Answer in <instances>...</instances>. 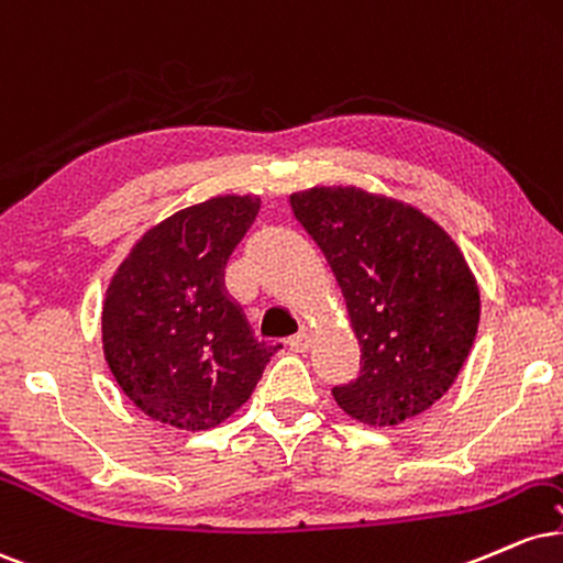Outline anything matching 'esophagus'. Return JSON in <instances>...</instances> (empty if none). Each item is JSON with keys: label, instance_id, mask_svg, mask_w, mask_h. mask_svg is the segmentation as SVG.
<instances>
[{"label": "esophagus", "instance_id": "esophagus-1", "mask_svg": "<svg viewBox=\"0 0 563 563\" xmlns=\"http://www.w3.org/2000/svg\"><path fill=\"white\" fill-rule=\"evenodd\" d=\"M310 345H313V336H310L308 332H300V334H295L292 340H289V347H292L295 353H308Z\"/></svg>", "mask_w": 563, "mask_h": 563}]
</instances>
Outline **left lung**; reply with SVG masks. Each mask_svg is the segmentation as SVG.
<instances>
[{
	"instance_id": "1",
	"label": "left lung",
	"mask_w": 563,
	"mask_h": 563,
	"mask_svg": "<svg viewBox=\"0 0 563 563\" xmlns=\"http://www.w3.org/2000/svg\"><path fill=\"white\" fill-rule=\"evenodd\" d=\"M289 208L313 236L345 297L361 376L336 406L368 427H398L453 387L472 353L479 287L434 218L363 187H310Z\"/></svg>"
}]
</instances>
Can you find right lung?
I'll use <instances>...</instances> for the list:
<instances>
[{"label":"right lung","mask_w":563,"mask_h":563,"mask_svg":"<svg viewBox=\"0 0 563 563\" xmlns=\"http://www.w3.org/2000/svg\"><path fill=\"white\" fill-rule=\"evenodd\" d=\"M261 210L257 195H216L139 236L102 302V350L144 416L205 432L250 400L282 345L257 342L223 295V268Z\"/></svg>","instance_id":"add662e5"}]
</instances>
